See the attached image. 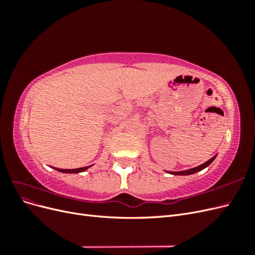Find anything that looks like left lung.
<instances>
[{
  "label": "left lung",
  "mask_w": 255,
  "mask_h": 255,
  "mask_svg": "<svg viewBox=\"0 0 255 255\" xmlns=\"http://www.w3.org/2000/svg\"><path fill=\"white\" fill-rule=\"evenodd\" d=\"M215 157H216V155L214 156V157H212L210 160H207V161H205L204 164H202V165H200V166H198V167H196V168H192V169H188V170H184V171H177V172H174V171H169V173H171V174H174V175H188V174H192V173H196V172H198V171H200V170H202V169H204V168H206L208 165L210 164H212V161L215 159Z\"/></svg>",
  "instance_id": "left-lung-1"
}]
</instances>
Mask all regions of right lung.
Segmentation results:
<instances>
[{
    "instance_id": "add662e5",
    "label": "right lung",
    "mask_w": 255,
    "mask_h": 255,
    "mask_svg": "<svg viewBox=\"0 0 255 255\" xmlns=\"http://www.w3.org/2000/svg\"><path fill=\"white\" fill-rule=\"evenodd\" d=\"M88 167H83V168H78V169H59V168H55V169L60 172H65V173H79V172H83L86 170Z\"/></svg>"
}]
</instances>
